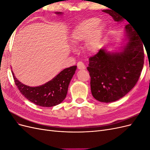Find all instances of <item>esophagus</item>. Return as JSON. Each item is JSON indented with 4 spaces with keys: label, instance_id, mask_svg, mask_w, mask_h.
Here are the masks:
<instances>
[{
    "label": "esophagus",
    "instance_id": "esophagus-1",
    "mask_svg": "<svg viewBox=\"0 0 150 150\" xmlns=\"http://www.w3.org/2000/svg\"><path fill=\"white\" fill-rule=\"evenodd\" d=\"M78 68L79 69H84L86 66L83 62L79 61L78 62Z\"/></svg>",
    "mask_w": 150,
    "mask_h": 150
}]
</instances>
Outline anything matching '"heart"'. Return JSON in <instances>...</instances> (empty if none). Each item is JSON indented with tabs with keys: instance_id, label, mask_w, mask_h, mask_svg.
Returning a JSON list of instances; mask_svg holds the SVG:
<instances>
[{
	"instance_id": "obj_1",
	"label": "heart",
	"mask_w": 150,
	"mask_h": 150,
	"mask_svg": "<svg viewBox=\"0 0 150 150\" xmlns=\"http://www.w3.org/2000/svg\"><path fill=\"white\" fill-rule=\"evenodd\" d=\"M103 29V24L98 18L93 17L82 21L76 26L71 35V41L76 45L86 39V48L91 52L97 51Z\"/></svg>"
}]
</instances>
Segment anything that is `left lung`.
Segmentation results:
<instances>
[{
    "label": "left lung",
    "instance_id": "obj_1",
    "mask_svg": "<svg viewBox=\"0 0 150 150\" xmlns=\"http://www.w3.org/2000/svg\"><path fill=\"white\" fill-rule=\"evenodd\" d=\"M116 22L122 18L111 10H104ZM128 42L121 52L110 53L101 49L89 58L87 67L93 97L103 103L118 100L137 84L144 64L143 42L131 24L126 25Z\"/></svg>",
    "mask_w": 150,
    "mask_h": 150
}]
</instances>
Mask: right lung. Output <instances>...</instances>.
I'll return each mask as SVG.
<instances>
[{
  "instance_id": "add662e5",
  "label": "right lung",
  "mask_w": 150,
  "mask_h": 150,
  "mask_svg": "<svg viewBox=\"0 0 150 150\" xmlns=\"http://www.w3.org/2000/svg\"><path fill=\"white\" fill-rule=\"evenodd\" d=\"M56 13L59 14L61 12ZM76 68L77 66L66 68L51 81L38 87H30L23 84L12 72L16 86L25 98L36 105L52 107L62 103L66 97L68 86Z\"/></svg>"
}]
</instances>
